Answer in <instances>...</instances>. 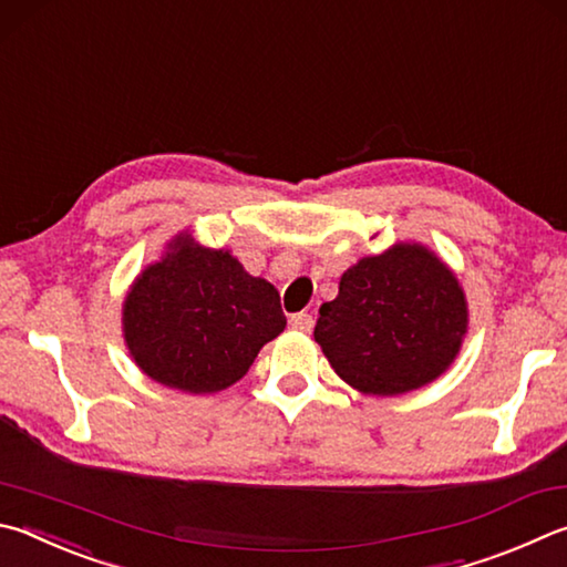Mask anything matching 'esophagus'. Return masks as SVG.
<instances>
[{
  "mask_svg": "<svg viewBox=\"0 0 567 567\" xmlns=\"http://www.w3.org/2000/svg\"><path fill=\"white\" fill-rule=\"evenodd\" d=\"M290 324H292V329H300V332H312L315 319L310 312H297L290 317Z\"/></svg>",
  "mask_w": 567,
  "mask_h": 567,
  "instance_id": "obj_1",
  "label": "esophagus"
}]
</instances>
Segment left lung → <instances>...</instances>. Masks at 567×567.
I'll return each mask as SVG.
<instances>
[{"label":"left lung","instance_id":"8db88e82","mask_svg":"<svg viewBox=\"0 0 567 567\" xmlns=\"http://www.w3.org/2000/svg\"><path fill=\"white\" fill-rule=\"evenodd\" d=\"M466 322L454 272L421 245H396L349 267L319 307L315 339L347 384L394 396L446 372Z\"/></svg>","mask_w":567,"mask_h":567}]
</instances>
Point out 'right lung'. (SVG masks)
<instances>
[{"label": "right lung", "instance_id": "1", "mask_svg": "<svg viewBox=\"0 0 567 567\" xmlns=\"http://www.w3.org/2000/svg\"><path fill=\"white\" fill-rule=\"evenodd\" d=\"M285 324L270 282L188 235L138 277L123 305V332L136 364L153 382L190 394L238 382Z\"/></svg>", "mask_w": 567, "mask_h": 567}]
</instances>
